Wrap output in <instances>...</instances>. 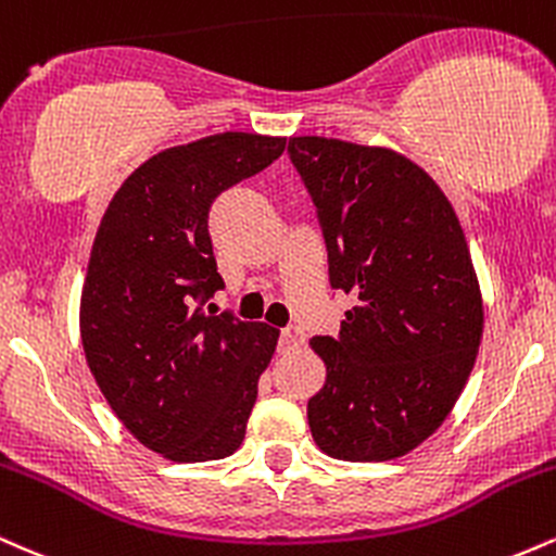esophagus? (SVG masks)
Returning <instances> with one entry per match:
<instances>
[{
    "mask_svg": "<svg viewBox=\"0 0 556 556\" xmlns=\"http://www.w3.org/2000/svg\"><path fill=\"white\" fill-rule=\"evenodd\" d=\"M282 344L285 348H300V344L305 342V331L300 329V327H295V324H290V327H285L282 329Z\"/></svg>",
    "mask_w": 556,
    "mask_h": 556,
    "instance_id": "1",
    "label": "esophagus"
}]
</instances>
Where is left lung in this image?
<instances>
[{
	"mask_svg": "<svg viewBox=\"0 0 556 556\" xmlns=\"http://www.w3.org/2000/svg\"><path fill=\"white\" fill-rule=\"evenodd\" d=\"M329 258L353 298L340 337H314L327 381L308 400L337 460L407 455L442 426L473 371L483 303L455 208L418 164L348 140L290 138Z\"/></svg>",
	"mask_w": 556,
	"mask_h": 556,
	"instance_id": "left-lung-1",
	"label": "left lung"
}]
</instances>
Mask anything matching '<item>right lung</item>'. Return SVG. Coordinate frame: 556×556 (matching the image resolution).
<instances>
[{
  "label": "right lung",
  "mask_w": 556,
  "mask_h": 556,
  "mask_svg": "<svg viewBox=\"0 0 556 556\" xmlns=\"http://www.w3.org/2000/svg\"><path fill=\"white\" fill-rule=\"evenodd\" d=\"M287 138L219 132L159 151L106 206L80 295L88 368L114 416L175 463L232 455L279 331L203 314L222 290L214 198L282 156Z\"/></svg>",
  "instance_id": "right-lung-1"
}]
</instances>
